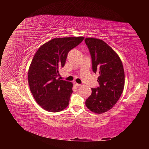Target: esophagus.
<instances>
[{
	"mask_svg": "<svg viewBox=\"0 0 149 149\" xmlns=\"http://www.w3.org/2000/svg\"><path fill=\"white\" fill-rule=\"evenodd\" d=\"M74 85L75 86H81V84H78V83H74Z\"/></svg>",
	"mask_w": 149,
	"mask_h": 149,
	"instance_id": "esophagus-1",
	"label": "esophagus"
}]
</instances>
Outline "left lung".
<instances>
[{
	"label": "left lung",
	"instance_id": "left-lung-1",
	"mask_svg": "<svg viewBox=\"0 0 149 149\" xmlns=\"http://www.w3.org/2000/svg\"><path fill=\"white\" fill-rule=\"evenodd\" d=\"M84 41L91 55L93 71L100 74L99 86L91 88L85 104L90 111L101 114L114 107L123 93L124 70L120 58L106 43L94 38Z\"/></svg>",
	"mask_w": 149,
	"mask_h": 149
}]
</instances>
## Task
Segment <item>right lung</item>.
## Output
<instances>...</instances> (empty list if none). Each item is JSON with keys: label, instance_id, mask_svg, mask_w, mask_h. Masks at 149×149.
<instances>
[{"label": "right lung", "instance_id": "1", "mask_svg": "<svg viewBox=\"0 0 149 149\" xmlns=\"http://www.w3.org/2000/svg\"><path fill=\"white\" fill-rule=\"evenodd\" d=\"M84 38H53L35 54L29 70L28 81L35 101L45 111L59 112L68 106L73 84L57 79L58 70L65 66L68 53Z\"/></svg>", "mask_w": 149, "mask_h": 149}]
</instances>
